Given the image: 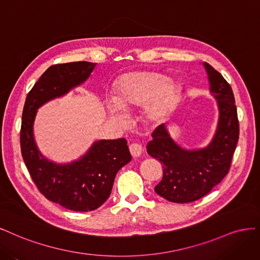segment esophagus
<instances>
[{"label": "esophagus", "mask_w": 260, "mask_h": 260, "mask_svg": "<svg viewBox=\"0 0 260 260\" xmlns=\"http://www.w3.org/2000/svg\"><path fill=\"white\" fill-rule=\"evenodd\" d=\"M129 151H131V154L134 157H138L142 153V147H141V145L136 144V142H134V144L129 145Z\"/></svg>", "instance_id": "obj_1"}]
</instances>
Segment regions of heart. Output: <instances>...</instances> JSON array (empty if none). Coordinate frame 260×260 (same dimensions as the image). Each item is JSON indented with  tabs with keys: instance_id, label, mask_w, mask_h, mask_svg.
I'll return each mask as SVG.
<instances>
[{
	"instance_id": "1",
	"label": "heart",
	"mask_w": 260,
	"mask_h": 260,
	"mask_svg": "<svg viewBox=\"0 0 260 260\" xmlns=\"http://www.w3.org/2000/svg\"><path fill=\"white\" fill-rule=\"evenodd\" d=\"M179 86L163 74L137 71L124 74L116 83L115 95L107 97V106L113 121L123 123L124 110L144 105V113L150 121H158L177 104Z\"/></svg>"
}]
</instances>
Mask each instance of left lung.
<instances>
[{
	"mask_svg": "<svg viewBox=\"0 0 260 260\" xmlns=\"http://www.w3.org/2000/svg\"><path fill=\"white\" fill-rule=\"evenodd\" d=\"M209 89L217 100L219 119L215 135L201 149L188 150L176 144L164 124L152 133L147 152L163 165V178L154 191L174 203L193 202L206 196L229 173L239 140V120L231 86L207 62Z\"/></svg>",
	"mask_w": 260,
	"mask_h": 260,
	"instance_id": "obj_1",
	"label": "left lung"
}]
</instances>
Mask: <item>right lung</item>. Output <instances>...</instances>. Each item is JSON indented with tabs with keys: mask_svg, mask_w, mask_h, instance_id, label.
<instances>
[{
	"mask_svg": "<svg viewBox=\"0 0 260 260\" xmlns=\"http://www.w3.org/2000/svg\"><path fill=\"white\" fill-rule=\"evenodd\" d=\"M95 67L88 61L49 67L28 93L22 111L21 154L33 182L47 200L74 212L94 211L110 197L116 173L132 160L127 141L98 140L79 160L57 164L39 151L33 123L41 106L83 84Z\"/></svg>",
	"mask_w": 260,
	"mask_h": 260,
	"instance_id": "add662e5",
	"label": "right lung"
}]
</instances>
